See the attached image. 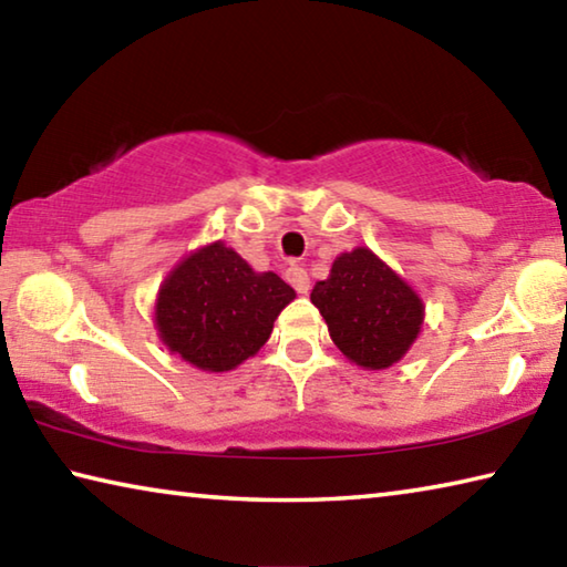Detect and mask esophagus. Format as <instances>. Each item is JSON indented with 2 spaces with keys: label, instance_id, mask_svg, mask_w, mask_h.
Segmentation results:
<instances>
[{
  "label": "esophagus",
  "instance_id": "esophagus-1",
  "mask_svg": "<svg viewBox=\"0 0 567 567\" xmlns=\"http://www.w3.org/2000/svg\"><path fill=\"white\" fill-rule=\"evenodd\" d=\"M285 277H287V282H290L300 295H305L307 290H310V275H307L305 267H300V265L287 267Z\"/></svg>",
  "mask_w": 567,
  "mask_h": 567
}]
</instances>
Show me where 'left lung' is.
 Returning <instances> with one entry per match:
<instances>
[{"label": "left lung", "instance_id": "8db88e82", "mask_svg": "<svg viewBox=\"0 0 567 567\" xmlns=\"http://www.w3.org/2000/svg\"><path fill=\"white\" fill-rule=\"evenodd\" d=\"M310 300L338 350L362 370L400 362L425 320L422 297L370 247L334 257L330 277L315 282Z\"/></svg>", "mask_w": 567, "mask_h": 567}]
</instances>
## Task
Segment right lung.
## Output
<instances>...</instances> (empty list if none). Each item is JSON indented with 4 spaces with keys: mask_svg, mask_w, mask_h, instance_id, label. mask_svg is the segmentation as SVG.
<instances>
[{
    "mask_svg": "<svg viewBox=\"0 0 567 567\" xmlns=\"http://www.w3.org/2000/svg\"><path fill=\"white\" fill-rule=\"evenodd\" d=\"M295 290L275 272H255L223 239L172 267L155 300L165 348L192 368L227 372L270 340L277 315Z\"/></svg>",
    "mask_w": 567,
    "mask_h": 567,
    "instance_id": "add662e5",
    "label": "right lung"
}]
</instances>
